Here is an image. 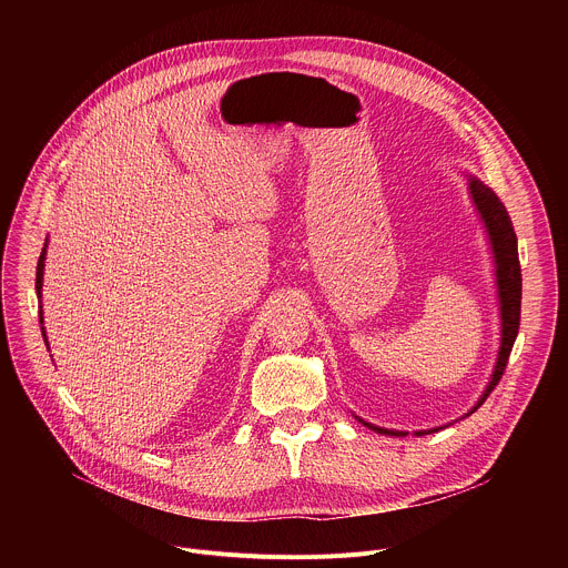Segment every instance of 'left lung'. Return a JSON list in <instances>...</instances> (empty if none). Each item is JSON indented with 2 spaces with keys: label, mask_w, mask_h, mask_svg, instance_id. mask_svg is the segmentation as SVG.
<instances>
[{
  "label": "left lung",
  "mask_w": 568,
  "mask_h": 568,
  "mask_svg": "<svg viewBox=\"0 0 568 568\" xmlns=\"http://www.w3.org/2000/svg\"><path fill=\"white\" fill-rule=\"evenodd\" d=\"M467 178V191H469V200L474 204V211L478 215V220L483 222L485 229V237H488L490 245V254H493V263H495V287H497V301H499V318H501V344H499V353H497V362L490 375V382L485 384L480 397L476 399L474 407L463 416L467 418L469 414H474L480 404L485 402L493 393V388L499 384L513 344L517 339L519 333V318H521V267H519V252H517V235L513 229V220L506 211V206L501 204V200L495 195V191L490 186H485L480 180H476L474 175H465ZM355 420H359L364 427L373 429L375 434H384V436H407L409 432H399V429H386V427H377L373 423H366L364 418L355 416ZM447 425L434 427V429H418L414 432L416 436H425V434H434L440 432Z\"/></svg>",
  "instance_id": "8db88e82"
}]
</instances>
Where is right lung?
Here are the masks:
<instances>
[{
  "label": "right lung",
  "mask_w": 568,
  "mask_h": 568,
  "mask_svg": "<svg viewBox=\"0 0 568 568\" xmlns=\"http://www.w3.org/2000/svg\"><path fill=\"white\" fill-rule=\"evenodd\" d=\"M47 242H49V240H47ZM47 242H44V250H42V254H40V261H38V272H36V292H38V301H40V326H42V323H44V318H42V278H44V261H47ZM42 337H44V344L49 346L44 326H42Z\"/></svg>",
  "instance_id": "1"
}]
</instances>
